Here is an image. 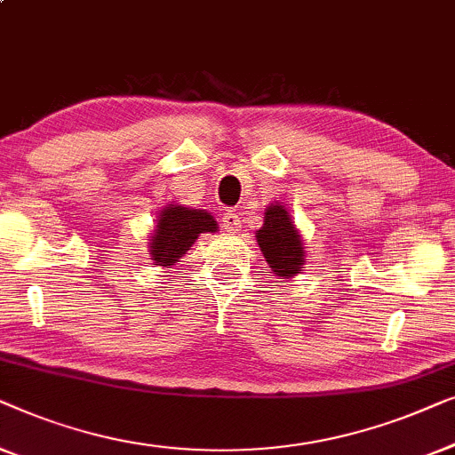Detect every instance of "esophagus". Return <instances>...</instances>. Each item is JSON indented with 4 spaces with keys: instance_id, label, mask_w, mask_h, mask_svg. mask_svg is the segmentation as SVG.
Returning a JSON list of instances; mask_svg holds the SVG:
<instances>
[{
    "instance_id": "1",
    "label": "esophagus",
    "mask_w": 455,
    "mask_h": 455,
    "mask_svg": "<svg viewBox=\"0 0 455 455\" xmlns=\"http://www.w3.org/2000/svg\"><path fill=\"white\" fill-rule=\"evenodd\" d=\"M222 227L227 228V233H239L241 230L239 212H235V210H227V212L222 214Z\"/></svg>"
}]
</instances>
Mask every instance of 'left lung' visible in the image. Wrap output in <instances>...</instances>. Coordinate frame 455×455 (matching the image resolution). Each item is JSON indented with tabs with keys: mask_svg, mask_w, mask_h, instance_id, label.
I'll list each match as a JSON object with an SVG mask.
<instances>
[{
	"mask_svg": "<svg viewBox=\"0 0 455 455\" xmlns=\"http://www.w3.org/2000/svg\"><path fill=\"white\" fill-rule=\"evenodd\" d=\"M255 239L267 266L278 278H294L303 272L305 245L289 210L283 204H267L264 227L255 230Z\"/></svg>",
	"mask_w": 455,
	"mask_h": 455,
	"instance_id": "8db88e82",
	"label": "left lung"
}]
</instances>
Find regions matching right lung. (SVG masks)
<instances>
[{
	"label": "right lung",
	"instance_id": "obj_1",
	"mask_svg": "<svg viewBox=\"0 0 455 455\" xmlns=\"http://www.w3.org/2000/svg\"><path fill=\"white\" fill-rule=\"evenodd\" d=\"M216 230H219V222L208 210L166 204L156 216V225L150 233V259L155 261V266H175L185 251H189L197 236L202 233H216Z\"/></svg>",
	"mask_w": 455,
	"mask_h": 455
}]
</instances>
